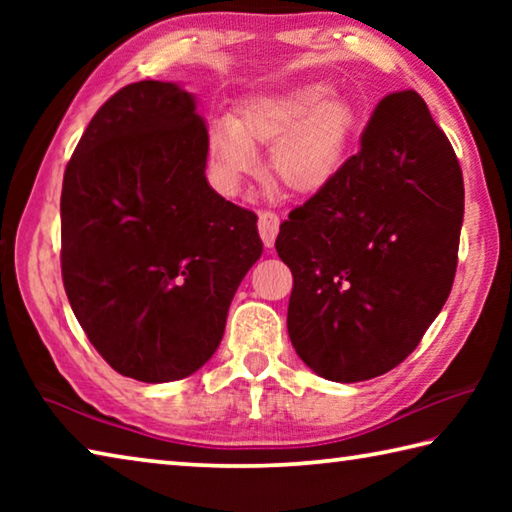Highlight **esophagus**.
<instances>
[{
    "label": "esophagus",
    "mask_w": 512,
    "mask_h": 512,
    "mask_svg": "<svg viewBox=\"0 0 512 512\" xmlns=\"http://www.w3.org/2000/svg\"><path fill=\"white\" fill-rule=\"evenodd\" d=\"M257 228H259V237H262L264 246L271 248L275 244L277 232H280V216H277L275 212H268V210L259 212Z\"/></svg>",
    "instance_id": "34e87169"
}]
</instances>
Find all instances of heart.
<instances>
[{"instance_id": "heart-1", "label": "heart", "mask_w": 512, "mask_h": 512, "mask_svg": "<svg viewBox=\"0 0 512 512\" xmlns=\"http://www.w3.org/2000/svg\"><path fill=\"white\" fill-rule=\"evenodd\" d=\"M359 133L354 103L327 83H307L244 103L237 119L214 121L207 153L225 192H237L271 151L273 178L293 196H316L334 183Z\"/></svg>"}]
</instances>
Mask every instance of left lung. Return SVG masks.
I'll return each instance as SVG.
<instances>
[{
    "label": "left lung",
    "instance_id": "obj_1",
    "mask_svg": "<svg viewBox=\"0 0 512 512\" xmlns=\"http://www.w3.org/2000/svg\"><path fill=\"white\" fill-rule=\"evenodd\" d=\"M463 173L418 92L388 94L361 151L280 225L293 273L287 329L329 381L384 375L418 348L452 291Z\"/></svg>",
    "mask_w": 512,
    "mask_h": 512
}]
</instances>
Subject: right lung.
<instances>
[{
	"instance_id": "right-lung-1",
	"label": "right lung",
	"mask_w": 512,
	"mask_h": 512,
	"mask_svg": "<svg viewBox=\"0 0 512 512\" xmlns=\"http://www.w3.org/2000/svg\"><path fill=\"white\" fill-rule=\"evenodd\" d=\"M207 126L178 83L103 103L60 196L63 282L76 320L119 375L164 384L203 368L262 255L257 216L207 183Z\"/></svg>"
}]
</instances>
